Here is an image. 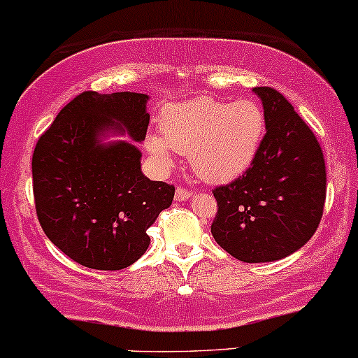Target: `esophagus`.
<instances>
[{
    "label": "esophagus",
    "mask_w": 358,
    "mask_h": 358,
    "mask_svg": "<svg viewBox=\"0 0 358 358\" xmlns=\"http://www.w3.org/2000/svg\"><path fill=\"white\" fill-rule=\"evenodd\" d=\"M192 196V192L188 190V188H185V187H178L176 188V192H175V198L178 201H183V200H188V198Z\"/></svg>",
    "instance_id": "obj_1"
}]
</instances>
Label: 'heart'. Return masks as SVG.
Wrapping results in <instances>:
<instances>
[{
    "mask_svg": "<svg viewBox=\"0 0 358 358\" xmlns=\"http://www.w3.org/2000/svg\"><path fill=\"white\" fill-rule=\"evenodd\" d=\"M162 135H150L148 152L170 165L171 150L188 155L205 182H230L252 165L265 136L266 120L253 98L228 103L212 96L170 105L162 115Z\"/></svg>",
    "mask_w": 358,
    "mask_h": 358,
    "instance_id": "heart-1",
    "label": "heart"
}]
</instances>
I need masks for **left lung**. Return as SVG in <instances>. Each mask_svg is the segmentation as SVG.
Segmentation results:
<instances>
[{
  "label": "left lung",
  "instance_id": "1",
  "mask_svg": "<svg viewBox=\"0 0 358 358\" xmlns=\"http://www.w3.org/2000/svg\"><path fill=\"white\" fill-rule=\"evenodd\" d=\"M266 133L245 173L213 190L212 235L247 264L273 262L302 248L322 220L327 193L320 143L294 106L270 86L253 88Z\"/></svg>",
  "mask_w": 358,
  "mask_h": 358
}]
</instances>
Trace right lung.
<instances>
[{
    "label": "right lung",
    "instance_id": "obj_1",
    "mask_svg": "<svg viewBox=\"0 0 358 358\" xmlns=\"http://www.w3.org/2000/svg\"><path fill=\"white\" fill-rule=\"evenodd\" d=\"M148 96L83 92L59 111L34 146L33 195L46 236L76 264L122 270L146 252L153 225L175 187L141 173V153L127 141L103 145L105 131L143 141Z\"/></svg>",
    "mask_w": 358,
    "mask_h": 358
}]
</instances>
